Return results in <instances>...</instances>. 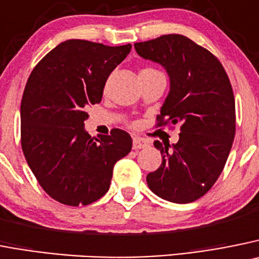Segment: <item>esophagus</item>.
<instances>
[{
	"instance_id": "obj_1",
	"label": "esophagus",
	"mask_w": 259,
	"mask_h": 259,
	"mask_svg": "<svg viewBox=\"0 0 259 259\" xmlns=\"http://www.w3.org/2000/svg\"><path fill=\"white\" fill-rule=\"evenodd\" d=\"M149 146V142L145 139H141V137H134V144H132V148L135 150H139V149H144Z\"/></svg>"
}]
</instances>
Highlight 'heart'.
<instances>
[{
  "label": "heart",
  "instance_id": "1",
  "mask_svg": "<svg viewBox=\"0 0 259 259\" xmlns=\"http://www.w3.org/2000/svg\"><path fill=\"white\" fill-rule=\"evenodd\" d=\"M155 72H158V70L154 69V68H151V66H146V68H144V69H142L140 73H155Z\"/></svg>",
  "mask_w": 259,
  "mask_h": 259
}]
</instances>
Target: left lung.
<instances>
[{
    "label": "left lung",
    "mask_w": 259,
    "mask_h": 259,
    "mask_svg": "<svg viewBox=\"0 0 259 259\" xmlns=\"http://www.w3.org/2000/svg\"><path fill=\"white\" fill-rule=\"evenodd\" d=\"M137 54L163 65L170 91L156 127L180 123L177 144L155 141L162 164L146 176L154 194L191 203L207 194L224 170L236 131L235 97L227 73L212 52L182 34L135 44Z\"/></svg>",
    "instance_id": "obj_1"
}]
</instances>
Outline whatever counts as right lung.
<instances>
[{"label": "right lung", "instance_id": "add662e5", "mask_svg": "<svg viewBox=\"0 0 259 259\" xmlns=\"http://www.w3.org/2000/svg\"><path fill=\"white\" fill-rule=\"evenodd\" d=\"M131 45L68 39L42 59L28 78L20 106L21 149L42 189L70 207L106 194L114 164L132 139L113 130L100 140L84 131L87 108L101 101L104 86Z\"/></svg>", "mask_w": 259, "mask_h": 259}]
</instances>
